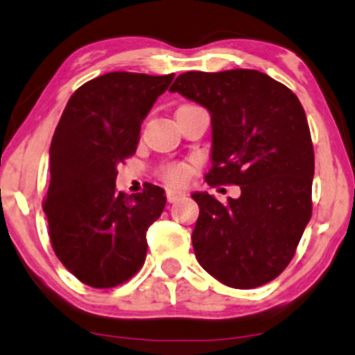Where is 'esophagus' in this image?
<instances>
[{"instance_id": "1", "label": "esophagus", "mask_w": 355, "mask_h": 355, "mask_svg": "<svg viewBox=\"0 0 355 355\" xmlns=\"http://www.w3.org/2000/svg\"><path fill=\"white\" fill-rule=\"evenodd\" d=\"M184 196L186 194H184V191H181V189H176V188L167 189V201H169V203H174V201L181 200V198H184Z\"/></svg>"}]
</instances>
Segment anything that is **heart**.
Instances as JSON below:
<instances>
[{
    "instance_id": "1",
    "label": "heart",
    "mask_w": 355,
    "mask_h": 355,
    "mask_svg": "<svg viewBox=\"0 0 355 355\" xmlns=\"http://www.w3.org/2000/svg\"><path fill=\"white\" fill-rule=\"evenodd\" d=\"M189 176V169L184 166V164H173V166H167L164 169V178L169 182H174V184H181L184 182Z\"/></svg>"
}]
</instances>
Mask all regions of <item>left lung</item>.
<instances>
[{"instance_id":"left-lung-1","label":"left lung","mask_w":355,"mask_h":355,"mask_svg":"<svg viewBox=\"0 0 355 355\" xmlns=\"http://www.w3.org/2000/svg\"><path fill=\"white\" fill-rule=\"evenodd\" d=\"M169 91L211 115L208 184L242 191L228 203L191 194L200 207L191 237L198 262L230 288L269 283L291 262L311 218L315 155L298 96L254 69L189 71Z\"/></svg>"}]
</instances>
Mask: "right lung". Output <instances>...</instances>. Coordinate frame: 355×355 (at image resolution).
I'll list each match as a JSON object with an SVG mask.
<instances>
[{
  "label": "right lung",
  "mask_w": 355,
  "mask_h": 355,
  "mask_svg": "<svg viewBox=\"0 0 355 355\" xmlns=\"http://www.w3.org/2000/svg\"><path fill=\"white\" fill-rule=\"evenodd\" d=\"M174 74L108 72L74 91L51 144L44 200L52 249L81 283L113 288L144 266L147 228L166 207L164 189L116 191V167L135 154L140 125Z\"/></svg>",
  "instance_id": "right-lung-1"
}]
</instances>
